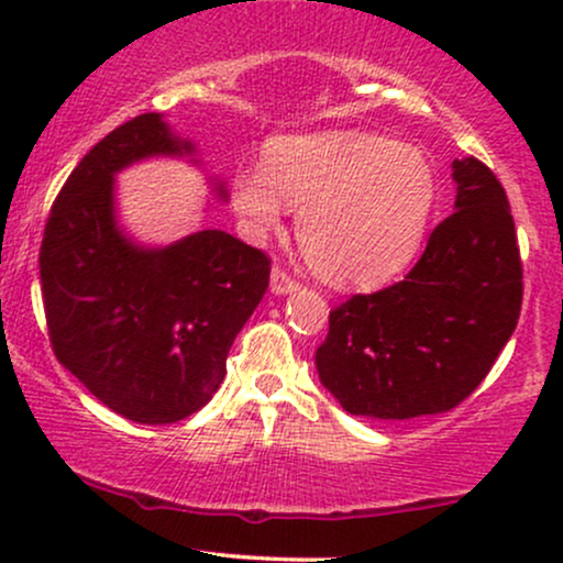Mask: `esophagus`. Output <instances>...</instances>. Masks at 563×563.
Wrapping results in <instances>:
<instances>
[{
    "label": "esophagus",
    "instance_id": "obj_1",
    "mask_svg": "<svg viewBox=\"0 0 563 563\" xmlns=\"http://www.w3.org/2000/svg\"><path fill=\"white\" fill-rule=\"evenodd\" d=\"M299 286L301 283L296 280L288 269H283V267L273 269V294H294V290H299Z\"/></svg>",
    "mask_w": 563,
    "mask_h": 563
}]
</instances>
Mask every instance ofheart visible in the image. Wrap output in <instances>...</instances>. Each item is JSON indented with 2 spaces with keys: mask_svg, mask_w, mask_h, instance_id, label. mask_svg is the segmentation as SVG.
<instances>
[{
  "mask_svg": "<svg viewBox=\"0 0 563 563\" xmlns=\"http://www.w3.org/2000/svg\"><path fill=\"white\" fill-rule=\"evenodd\" d=\"M299 214V245L335 286H378L402 273L421 249L437 203L434 169L416 147L371 132L280 137L264 166L232 177V209L251 235L283 228L286 206Z\"/></svg>",
  "mask_w": 563,
  "mask_h": 563,
  "instance_id": "heart-1",
  "label": "heart"
}]
</instances>
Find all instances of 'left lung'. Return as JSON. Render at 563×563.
Returning <instances> with one entry per match:
<instances>
[{
	"mask_svg": "<svg viewBox=\"0 0 563 563\" xmlns=\"http://www.w3.org/2000/svg\"><path fill=\"white\" fill-rule=\"evenodd\" d=\"M452 177L455 211L405 280L331 309L314 363L352 416L452 410L487 378L519 322L525 269L506 190L474 156L455 161Z\"/></svg>",
	"mask_w": 563,
	"mask_h": 563,
	"instance_id": "left-lung-1",
	"label": "left lung"
}]
</instances>
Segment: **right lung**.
I'll list each match as a JSON object with an SVG mask.
<instances>
[{
    "label": "right lung",
    "mask_w": 563,
    "mask_h": 563,
    "mask_svg": "<svg viewBox=\"0 0 563 563\" xmlns=\"http://www.w3.org/2000/svg\"><path fill=\"white\" fill-rule=\"evenodd\" d=\"M187 153L158 113L102 137L57 192L42 251L44 318L57 363L134 423H177L224 378L228 352L269 286V256L222 230L161 251L113 222V174L156 153Z\"/></svg>",
    "instance_id": "right-lung-1"
}]
</instances>
